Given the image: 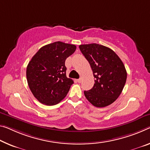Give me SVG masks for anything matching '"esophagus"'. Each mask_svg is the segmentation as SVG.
Returning <instances> with one entry per match:
<instances>
[{
  "instance_id": "obj_1",
  "label": "esophagus",
  "mask_w": 150,
  "mask_h": 150,
  "mask_svg": "<svg viewBox=\"0 0 150 150\" xmlns=\"http://www.w3.org/2000/svg\"><path fill=\"white\" fill-rule=\"evenodd\" d=\"M81 81H82V79L80 78V79H77V82L79 83H80L81 82Z\"/></svg>"
}]
</instances>
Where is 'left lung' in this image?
I'll use <instances>...</instances> for the list:
<instances>
[{"instance_id":"8db88e82","label":"left lung","mask_w":150,"mask_h":150,"mask_svg":"<svg viewBox=\"0 0 150 150\" xmlns=\"http://www.w3.org/2000/svg\"><path fill=\"white\" fill-rule=\"evenodd\" d=\"M79 47L96 79L92 89L84 91L85 97L97 108L109 105L120 96L126 82L127 72L122 61L113 50L103 45L92 43Z\"/></svg>"}]
</instances>
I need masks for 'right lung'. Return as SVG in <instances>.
Returning a JSON list of instances; mask_svg holds the SVG:
<instances>
[{"instance_id": "right-lung-1", "label": "right lung", "mask_w": 150, "mask_h": 150, "mask_svg": "<svg viewBox=\"0 0 150 150\" xmlns=\"http://www.w3.org/2000/svg\"><path fill=\"white\" fill-rule=\"evenodd\" d=\"M76 50L74 45L57 41L45 45L27 67V79L33 96L41 103L54 105L65 98L73 81L66 76V59Z\"/></svg>"}]
</instances>
